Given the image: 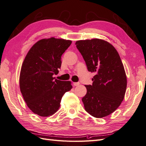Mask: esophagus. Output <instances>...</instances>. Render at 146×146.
Segmentation results:
<instances>
[{
  "instance_id": "34e87169",
  "label": "esophagus",
  "mask_w": 146,
  "mask_h": 146,
  "mask_svg": "<svg viewBox=\"0 0 146 146\" xmlns=\"http://www.w3.org/2000/svg\"><path fill=\"white\" fill-rule=\"evenodd\" d=\"M73 85H74V86H78L79 85H80V83H78V82H74V83H73Z\"/></svg>"
}]
</instances>
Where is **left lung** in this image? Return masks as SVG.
<instances>
[{"label":"left lung","instance_id":"obj_1","mask_svg":"<svg viewBox=\"0 0 146 146\" xmlns=\"http://www.w3.org/2000/svg\"><path fill=\"white\" fill-rule=\"evenodd\" d=\"M88 71L94 72L92 85H85L82 98L86 111L97 118L113 113L124 98L127 77L117 51L104 39L94 38L76 42Z\"/></svg>","mask_w":146,"mask_h":146}]
</instances>
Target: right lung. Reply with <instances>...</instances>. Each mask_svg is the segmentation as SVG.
<instances>
[{"instance_id": "add662e5", "label": "right lung", "mask_w": 146, "mask_h": 146, "mask_svg": "<svg viewBox=\"0 0 146 146\" xmlns=\"http://www.w3.org/2000/svg\"><path fill=\"white\" fill-rule=\"evenodd\" d=\"M72 41L42 39L30 48L22 65L19 87L27 107L42 117L58 111L63 94L72 88L70 81L55 79L61 65V56Z\"/></svg>"}]
</instances>
